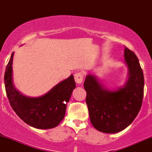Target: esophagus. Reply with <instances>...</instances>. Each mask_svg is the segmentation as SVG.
Listing matches in <instances>:
<instances>
[{
    "instance_id": "esophagus-1",
    "label": "esophagus",
    "mask_w": 152,
    "mask_h": 152,
    "mask_svg": "<svg viewBox=\"0 0 152 152\" xmlns=\"http://www.w3.org/2000/svg\"><path fill=\"white\" fill-rule=\"evenodd\" d=\"M74 78H75V81L77 84H81L83 81V74L82 72H77V73L75 75Z\"/></svg>"
}]
</instances>
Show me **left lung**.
I'll return each mask as SVG.
<instances>
[{
    "label": "left lung",
    "instance_id": "obj_1",
    "mask_svg": "<svg viewBox=\"0 0 152 152\" xmlns=\"http://www.w3.org/2000/svg\"><path fill=\"white\" fill-rule=\"evenodd\" d=\"M124 57L128 78L122 87L108 90L94 75H87L84 84L90 120L99 132L115 134L132 123L140 111L144 94V75L138 57L125 47Z\"/></svg>",
    "mask_w": 152,
    "mask_h": 152
}]
</instances>
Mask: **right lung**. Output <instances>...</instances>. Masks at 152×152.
Instances as JSON below:
<instances>
[{"label": "right lung", "instance_id": "add662e5", "mask_svg": "<svg viewBox=\"0 0 152 152\" xmlns=\"http://www.w3.org/2000/svg\"><path fill=\"white\" fill-rule=\"evenodd\" d=\"M14 53L6 67L5 86L10 105L17 115L31 126L48 129L55 127L64 118L68 102L76 84L73 75L66 79L42 96L28 97L14 87L12 79Z\"/></svg>", "mask_w": 152, "mask_h": 152}]
</instances>
